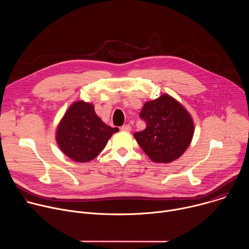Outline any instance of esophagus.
I'll list each match as a JSON object with an SVG mask.
<instances>
[{"mask_svg": "<svg viewBox=\"0 0 249 249\" xmlns=\"http://www.w3.org/2000/svg\"><path fill=\"white\" fill-rule=\"evenodd\" d=\"M121 130H122V131H125V132H130V131L132 130V128H131L130 125H123V126L121 127Z\"/></svg>", "mask_w": 249, "mask_h": 249, "instance_id": "1", "label": "esophagus"}]
</instances>
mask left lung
<instances>
[{
	"label": "left lung",
	"instance_id": "1",
	"mask_svg": "<svg viewBox=\"0 0 249 249\" xmlns=\"http://www.w3.org/2000/svg\"><path fill=\"white\" fill-rule=\"evenodd\" d=\"M140 117L146 122V128L134 137L153 161L171 162L189 147L194 134L192 117L170 95L164 93L146 102Z\"/></svg>",
	"mask_w": 249,
	"mask_h": 249
}]
</instances>
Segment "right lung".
<instances>
[{
    "mask_svg": "<svg viewBox=\"0 0 249 249\" xmlns=\"http://www.w3.org/2000/svg\"><path fill=\"white\" fill-rule=\"evenodd\" d=\"M116 132L118 128L107 126L96 115L92 104L79 100L70 106L61 119L56 141L71 160L88 162L98 156Z\"/></svg>",
    "mask_w": 249,
    "mask_h": 249,
    "instance_id": "obj_1",
    "label": "right lung"
}]
</instances>
